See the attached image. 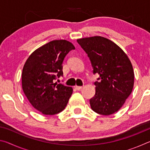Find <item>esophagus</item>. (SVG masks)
<instances>
[{
	"label": "esophagus",
	"instance_id": "34e87169",
	"mask_svg": "<svg viewBox=\"0 0 150 150\" xmlns=\"http://www.w3.org/2000/svg\"><path fill=\"white\" fill-rule=\"evenodd\" d=\"M75 88H76V89L79 91L81 89H82V88H83V86H75Z\"/></svg>",
	"mask_w": 150,
	"mask_h": 150
}]
</instances>
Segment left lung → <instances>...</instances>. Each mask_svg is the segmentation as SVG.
<instances>
[{
    "instance_id": "obj_1",
    "label": "left lung",
    "mask_w": 150,
    "mask_h": 150,
    "mask_svg": "<svg viewBox=\"0 0 150 150\" xmlns=\"http://www.w3.org/2000/svg\"><path fill=\"white\" fill-rule=\"evenodd\" d=\"M89 57L95 81V95L91 107L99 115L108 116L117 112L125 103L134 87L132 65L124 51L111 40L101 36L77 40Z\"/></svg>"
}]
</instances>
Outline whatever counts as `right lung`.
Masks as SVG:
<instances>
[{
    "label": "right lung",
    "mask_w": 150,
    "mask_h": 150,
    "mask_svg": "<svg viewBox=\"0 0 150 150\" xmlns=\"http://www.w3.org/2000/svg\"><path fill=\"white\" fill-rule=\"evenodd\" d=\"M75 49L67 40H54L35 50L25 63L22 89L34 108L45 115L64 110L72 95L71 87L54 81L63 76V60Z\"/></svg>",
    "instance_id": "1"
}]
</instances>
